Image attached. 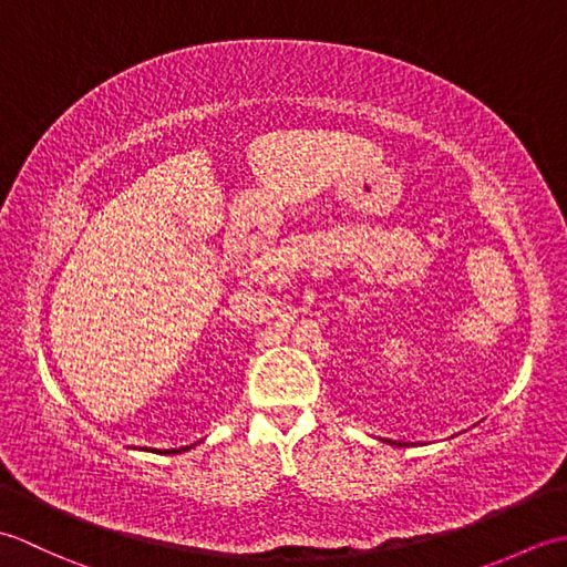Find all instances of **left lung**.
Segmentation results:
<instances>
[{
  "instance_id": "left-lung-1",
  "label": "left lung",
  "mask_w": 567,
  "mask_h": 567,
  "mask_svg": "<svg viewBox=\"0 0 567 567\" xmlns=\"http://www.w3.org/2000/svg\"><path fill=\"white\" fill-rule=\"evenodd\" d=\"M390 443H392V441H390ZM394 445H396V443H394Z\"/></svg>"
}]
</instances>
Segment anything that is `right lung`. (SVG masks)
<instances>
[{"label": "right lung", "instance_id": "obj_1", "mask_svg": "<svg viewBox=\"0 0 567 567\" xmlns=\"http://www.w3.org/2000/svg\"><path fill=\"white\" fill-rule=\"evenodd\" d=\"M179 451H185V449H179ZM179 451H165V453H179Z\"/></svg>", "mask_w": 567, "mask_h": 567}]
</instances>
